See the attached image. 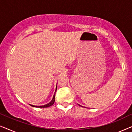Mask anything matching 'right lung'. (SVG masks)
<instances>
[{"mask_svg":"<svg viewBox=\"0 0 132 132\" xmlns=\"http://www.w3.org/2000/svg\"><path fill=\"white\" fill-rule=\"evenodd\" d=\"M56 89H57V86H56V90H55V94H54L53 95V98H52V100L51 102L50 103H48V104H45L44 106H34V105H32V104H29L32 107H35V108H48V107H50V106H51L52 105H53L54 104V102H55V93H56Z\"/></svg>","mask_w":132,"mask_h":132,"instance_id":"add662e5","label":"right lung"}]
</instances>
